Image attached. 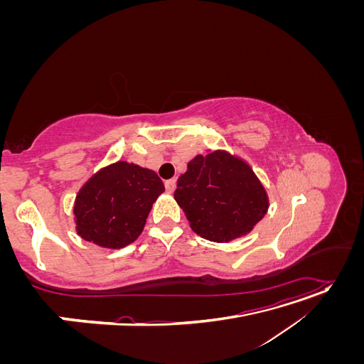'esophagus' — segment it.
<instances>
[{"mask_svg":"<svg viewBox=\"0 0 364 364\" xmlns=\"http://www.w3.org/2000/svg\"><path fill=\"white\" fill-rule=\"evenodd\" d=\"M174 188H176V179L174 178L165 181V190H167L168 193H173Z\"/></svg>","mask_w":364,"mask_h":364,"instance_id":"34e87169","label":"esophagus"}]
</instances>
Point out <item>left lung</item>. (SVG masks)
<instances>
[{
    "instance_id": "8db88e82",
    "label": "left lung",
    "mask_w": 364,
    "mask_h": 364,
    "mask_svg": "<svg viewBox=\"0 0 364 364\" xmlns=\"http://www.w3.org/2000/svg\"><path fill=\"white\" fill-rule=\"evenodd\" d=\"M174 199L194 232L215 243L249 234L269 209L267 193L253 170L223 150L191 159Z\"/></svg>"
}]
</instances>
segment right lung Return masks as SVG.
<instances>
[{
	"instance_id": "right-lung-1",
	"label": "right lung",
	"mask_w": 364,
	"mask_h": 364,
	"mask_svg": "<svg viewBox=\"0 0 364 364\" xmlns=\"http://www.w3.org/2000/svg\"><path fill=\"white\" fill-rule=\"evenodd\" d=\"M164 190L158 174L139 165L119 161L102 168L75 197L77 234L109 249L134 243Z\"/></svg>"
}]
</instances>
